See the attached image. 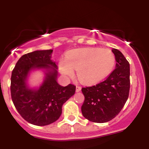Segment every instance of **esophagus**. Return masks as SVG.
Segmentation results:
<instances>
[{"label": "esophagus", "instance_id": "obj_1", "mask_svg": "<svg viewBox=\"0 0 149 149\" xmlns=\"http://www.w3.org/2000/svg\"><path fill=\"white\" fill-rule=\"evenodd\" d=\"M81 91V87L80 86H76V92H79Z\"/></svg>", "mask_w": 149, "mask_h": 149}]
</instances>
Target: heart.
Segmentation results:
<instances>
[{
  "label": "heart",
  "mask_w": 149,
  "mask_h": 149,
  "mask_svg": "<svg viewBox=\"0 0 149 149\" xmlns=\"http://www.w3.org/2000/svg\"><path fill=\"white\" fill-rule=\"evenodd\" d=\"M116 58L110 49L98 47L76 49L68 53L60 61V71L64 76H72L77 70L81 83L92 85L99 83L112 71Z\"/></svg>",
  "instance_id": "b5f03b06"
}]
</instances>
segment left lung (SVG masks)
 Returning <instances> with one entry per match:
<instances>
[{"mask_svg": "<svg viewBox=\"0 0 149 149\" xmlns=\"http://www.w3.org/2000/svg\"><path fill=\"white\" fill-rule=\"evenodd\" d=\"M116 69L104 81L82 88L85 101L81 107L83 116L98 123L110 121L122 110L129 96L130 64L118 49L113 48Z\"/></svg>", "mask_w": 149, "mask_h": 149, "instance_id": "left-lung-1", "label": "left lung"}]
</instances>
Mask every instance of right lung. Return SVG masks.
Listing matches in <instances>:
<instances>
[{"label": "right lung", "instance_id": "right-lung-1", "mask_svg": "<svg viewBox=\"0 0 149 149\" xmlns=\"http://www.w3.org/2000/svg\"><path fill=\"white\" fill-rule=\"evenodd\" d=\"M52 49L36 50L19 58L11 76V97L19 113L25 120L38 126L55 122L62 113L63 104L76 92V86L63 87L57 83L58 66L52 60ZM42 70L44 80L38 87L31 88L30 73Z\"/></svg>", "mask_w": 149, "mask_h": 149}]
</instances>
